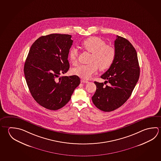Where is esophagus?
<instances>
[{"label": "esophagus", "mask_w": 161, "mask_h": 161, "mask_svg": "<svg viewBox=\"0 0 161 161\" xmlns=\"http://www.w3.org/2000/svg\"><path fill=\"white\" fill-rule=\"evenodd\" d=\"M81 82H82V83H87V82H88V81L86 80L81 79Z\"/></svg>", "instance_id": "34e87169"}]
</instances>
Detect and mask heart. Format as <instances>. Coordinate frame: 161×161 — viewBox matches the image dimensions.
Wrapping results in <instances>:
<instances>
[{
	"label": "heart",
	"instance_id": "1",
	"mask_svg": "<svg viewBox=\"0 0 161 161\" xmlns=\"http://www.w3.org/2000/svg\"><path fill=\"white\" fill-rule=\"evenodd\" d=\"M82 47L86 51L92 53L89 63L81 64L74 68L73 73L78 76L89 79L96 73L98 68L104 70L110 67L115 60L116 51L112 46L106 45V42L97 37H91L81 43ZM69 58L74 64H76L78 51L75 47L69 51Z\"/></svg>",
	"mask_w": 161,
	"mask_h": 161
}]
</instances>
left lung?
I'll return each instance as SVG.
<instances>
[{
	"instance_id": "left-lung-1",
	"label": "left lung",
	"mask_w": 161,
	"mask_h": 161,
	"mask_svg": "<svg viewBox=\"0 0 161 161\" xmlns=\"http://www.w3.org/2000/svg\"><path fill=\"white\" fill-rule=\"evenodd\" d=\"M114 46L115 60L101 76L110 85L104 86L103 82H94L97 89L92 97L94 104L104 112L116 110L127 101L140 76L137 55L130 41L117 36Z\"/></svg>"
}]
</instances>
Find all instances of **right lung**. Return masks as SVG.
I'll return each instance as SVG.
<instances>
[{
    "mask_svg": "<svg viewBox=\"0 0 161 161\" xmlns=\"http://www.w3.org/2000/svg\"><path fill=\"white\" fill-rule=\"evenodd\" d=\"M71 35L51 34L40 37L31 45L24 71L29 89L38 104L57 110L69 101L80 83L76 75L62 76L68 71Z\"/></svg>",
    "mask_w": 161,
    "mask_h": 161,
    "instance_id": "obj_1",
    "label": "right lung"
}]
</instances>
